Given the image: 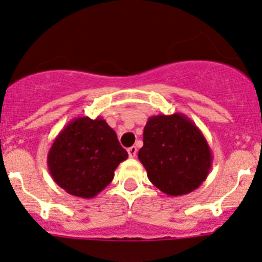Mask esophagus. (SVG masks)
<instances>
[{"mask_svg":"<svg viewBox=\"0 0 262 262\" xmlns=\"http://www.w3.org/2000/svg\"><path fill=\"white\" fill-rule=\"evenodd\" d=\"M137 151H138V149H137V146H130V148H128V154H129V157L130 158H136L137 157Z\"/></svg>","mask_w":262,"mask_h":262,"instance_id":"obj_1","label":"esophagus"}]
</instances>
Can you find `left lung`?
<instances>
[{"instance_id":"obj_1","label":"left lung","mask_w":262,"mask_h":262,"mask_svg":"<svg viewBox=\"0 0 262 262\" xmlns=\"http://www.w3.org/2000/svg\"><path fill=\"white\" fill-rule=\"evenodd\" d=\"M138 158L148 179L169 196H182L205 182L212 154L201 130L182 113L148 119Z\"/></svg>"}]
</instances>
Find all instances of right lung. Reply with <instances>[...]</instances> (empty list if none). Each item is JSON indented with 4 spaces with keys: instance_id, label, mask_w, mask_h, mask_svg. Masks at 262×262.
<instances>
[{
    "instance_id": "add662e5",
    "label": "right lung",
    "mask_w": 262,
    "mask_h": 262,
    "mask_svg": "<svg viewBox=\"0 0 262 262\" xmlns=\"http://www.w3.org/2000/svg\"><path fill=\"white\" fill-rule=\"evenodd\" d=\"M128 158L116 132L103 118L72 119L59 132L47 155L54 183L73 196L92 199L114 178Z\"/></svg>"
}]
</instances>
